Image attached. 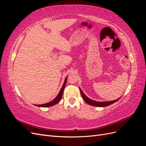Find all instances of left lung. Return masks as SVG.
<instances>
[{
    "mask_svg": "<svg viewBox=\"0 0 146 146\" xmlns=\"http://www.w3.org/2000/svg\"><path fill=\"white\" fill-rule=\"evenodd\" d=\"M79 89H80V93L82 95V98L83 99V100H85L86 102L89 104L90 105H92V106H96V107H106V106H108L110 105H111L113 104H114V102H116L118 100H119L121 99L119 98L115 100H113V101H109V102H97V101H94V100H92L90 99H89L88 98V97L86 96V95L83 93V92L82 91V90L80 89V88H79Z\"/></svg>",
    "mask_w": 146,
    "mask_h": 146,
    "instance_id": "8db88e82",
    "label": "left lung"
}]
</instances>
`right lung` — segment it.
<instances>
[{
	"mask_svg": "<svg viewBox=\"0 0 146 146\" xmlns=\"http://www.w3.org/2000/svg\"><path fill=\"white\" fill-rule=\"evenodd\" d=\"M67 78L66 77L65 80H64V82L63 83V85L62 86V88H61V89L59 92V94H58V96H57L55 99L54 100H53L52 101L48 103H47V104H41V105H36L37 107H51V106H53L55 104H56L57 103H58L60 101V100L61 99V98H62V96H63V91H64V89L65 88V86H66V81H67Z\"/></svg>",
	"mask_w": 146,
	"mask_h": 146,
	"instance_id": "obj_1",
	"label": "right lung"
}]
</instances>
